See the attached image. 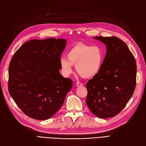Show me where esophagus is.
Here are the masks:
<instances>
[{
	"label": "esophagus",
	"mask_w": 146,
	"mask_h": 146,
	"mask_svg": "<svg viewBox=\"0 0 146 146\" xmlns=\"http://www.w3.org/2000/svg\"><path fill=\"white\" fill-rule=\"evenodd\" d=\"M76 86H77L78 87H81V86H83V84L79 82H76Z\"/></svg>",
	"instance_id": "34e87169"
}]
</instances>
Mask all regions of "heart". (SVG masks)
I'll use <instances>...</instances> for the list:
<instances>
[{
	"instance_id": "b5f03b06",
	"label": "heart",
	"mask_w": 146,
	"mask_h": 146,
	"mask_svg": "<svg viewBox=\"0 0 146 146\" xmlns=\"http://www.w3.org/2000/svg\"><path fill=\"white\" fill-rule=\"evenodd\" d=\"M67 58L61 57L60 64L62 74L67 77L73 72L75 66L77 73L84 78L95 76L102 67L104 54L98 46L78 44L71 48L67 54Z\"/></svg>"
}]
</instances>
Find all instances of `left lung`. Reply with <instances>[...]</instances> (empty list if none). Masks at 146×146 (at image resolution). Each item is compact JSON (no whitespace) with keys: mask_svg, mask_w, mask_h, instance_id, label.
<instances>
[{"mask_svg":"<svg viewBox=\"0 0 146 146\" xmlns=\"http://www.w3.org/2000/svg\"><path fill=\"white\" fill-rule=\"evenodd\" d=\"M106 45V54L99 73L86 86V103L95 116L115 117L133 96L136 85L137 66L127 44L115 36H94Z\"/></svg>","mask_w":146,"mask_h":146,"instance_id":"obj_1","label":"left lung"}]
</instances>
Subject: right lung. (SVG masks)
I'll use <instances>...</instances> for the list:
<instances>
[{
	"label": "right lung",
	"mask_w": 146,
	"mask_h": 146,
	"mask_svg": "<svg viewBox=\"0 0 146 146\" xmlns=\"http://www.w3.org/2000/svg\"><path fill=\"white\" fill-rule=\"evenodd\" d=\"M64 39L26 42L15 52L9 66L10 95L27 116L38 120L52 117L63 105L73 86L60 73Z\"/></svg>",
	"instance_id": "right-lung-1"
}]
</instances>
